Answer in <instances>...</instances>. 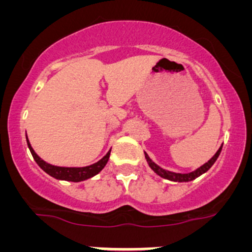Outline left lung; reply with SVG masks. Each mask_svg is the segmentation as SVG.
Wrapping results in <instances>:
<instances>
[{
  "label": "left lung",
  "instance_id": "obj_1",
  "mask_svg": "<svg viewBox=\"0 0 252 252\" xmlns=\"http://www.w3.org/2000/svg\"><path fill=\"white\" fill-rule=\"evenodd\" d=\"M220 151H222V146H220V149H218V151L216 152L215 155H213L212 158L208 159V161L206 162L205 164H202L201 167H199V168L195 169V171L190 172V173H175V172H171V171H167V169L161 168L158 164H156L154 161H152L151 158H150L149 155H147L146 152H144V154H145V158H146V161H147V163H149L150 168H151L152 171H154L157 175L164 178V179L171 180V182L188 183V182H191V180L196 179L197 177H200V175L206 173V172H207L208 169H210L211 167L213 166V163L217 161V158H218V156H220Z\"/></svg>",
  "mask_w": 252,
  "mask_h": 252
}]
</instances>
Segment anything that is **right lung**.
<instances>
[{"label":"right lung","instance_id":"right-lung-1","mask_svg":"<svg viewBox=\"0 0 252 252\" xmlns=\"http://www.w3.org/2000/svg\"><path fill=\"white\" fill-rule=\"evenodd\" d=\"M27 142H28V147H29L30 152H32V157H34L35 162L39 164L40 168L42 169L44 172H46L48 175L51 177L56 178L58 180H67V182H83V180L86 179H90L93 178L94 175L98 174L105 166L107 164L108 158H110V155H111V150L100 159L97 161L96 163L90 164V166H86V167H60V166H53V164L47 163L45 162L44 159L40 158L37 156L36 152L34 151V149L30 145L29 140H28V136H27Z\"/></svg>","mask_w":252,"mask_h":252}]
</instances>
